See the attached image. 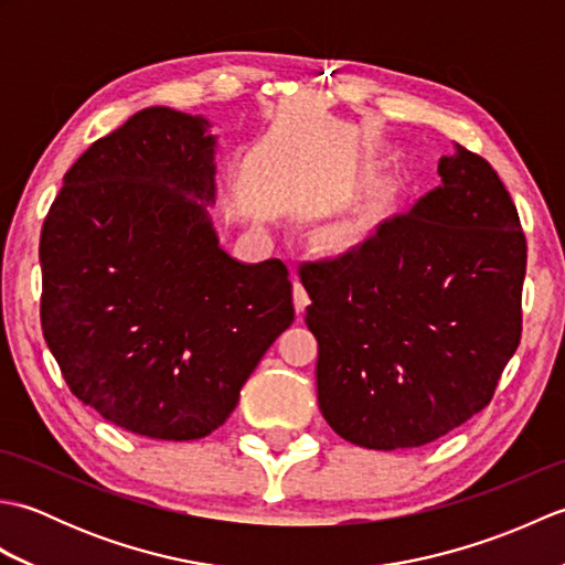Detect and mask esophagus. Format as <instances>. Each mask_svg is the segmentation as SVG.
Returning a JSON list of instances; mask_svg holds the SVG:
<instances>
[{
  "mask_svg": "<svg viewBox=\"0 0 565 565\" xmlns=\"http://www.w3.org/2000/svg\"><path fill=\"white\" fill-rule=\"evenodd\" d=\"M294 303H296V313L301 316L303 310H306V306L310 303V298H308V291H306V286L301 284V281H294Z\"/></svg>",
  "mask_w": 565,
  "mask_h": 565,
  "instance_id": "34e87169",
  "label": "esophagus"
}]
</instances>
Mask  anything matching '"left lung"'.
<instances>
[{
  "label": "left lung",
  "instance_id": "obj_1",
  "mask_svg": "<svg viewBox=\"0 0 565 565\" xmlns=\"http://www.w3.org/2000/svg\"><path fill=\"white\" fill-rule=\"evenodd\" d=\"M439 184L306 262L318 405L347 441L423 447L493 401L522 338L526 237L498 172L454 142Z\"/></svg>",
  "mask_w": 565,
  "mask_h": 565
}]
</instances>
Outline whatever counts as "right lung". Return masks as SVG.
<instances>
[{
	"mask_svg": "<svg viewBox=\"0 0 565 565\" xmlns=\"http://www.w3.org/2000/svg\"><path fill=\"white\" fill-rule=\"evenodd\" d=\"M213 138L152 106L70 167L41 231V328L77 398L150 439L206 437L294 322L281 259L218 247Z\"/></svg>",
	"mask_w": 565,
	"mask_h": 565,
	"instance_id": "1",
	"label": "right lung"
}]
</instances>
